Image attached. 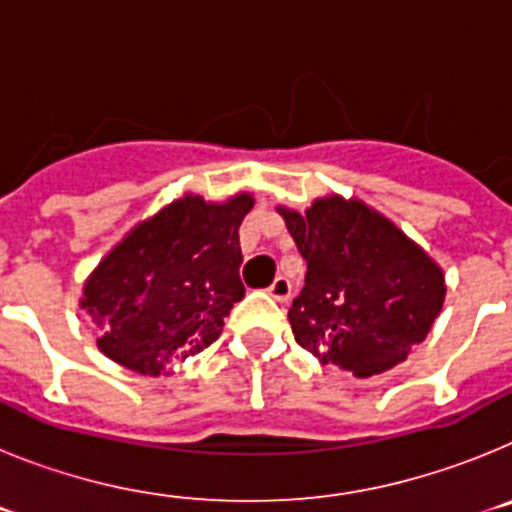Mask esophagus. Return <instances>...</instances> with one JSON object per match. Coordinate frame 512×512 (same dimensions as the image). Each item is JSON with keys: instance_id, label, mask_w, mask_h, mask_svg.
<instances>
[{"instance_id": "34e87169", "label": "esophagus", "mask_w": 512, "mask_h": 512, "mask_svg": "<svg viewBox=\"0 0 512 512\" xmlns=\"http://www.w3.org/2000/svg\"><path fill=\"white\" fill-rule=\"evenodd\" d=\"M269 295L277 302H287L292 297V284H289L287 277H277L269 284Z\"/></svg>"}]
</instances>
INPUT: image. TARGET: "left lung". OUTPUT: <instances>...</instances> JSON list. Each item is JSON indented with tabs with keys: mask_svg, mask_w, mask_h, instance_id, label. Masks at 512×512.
I'll list each match as a JSON object with an SVG mask.
<instances>
[{
	"mask_svg": "<svg viewBox=\"0 0 512 512\" xmlns=\"http://www.w3.org/2000/svg\"><path fill=\"white\" fill-rule=\"evenodd\" d=\"M279 212L307 264L289 307L295 341L361 379L408 359L446 295L436 261L361 202L328 197L305 215Z\"/></svg>",
	"mask_w": 512,
	"mask_h": 512,
	"instance_id": "left-lung-1",
	"label": "left lung"
}]
</instances>
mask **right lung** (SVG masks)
I'll use <instances>...</instances> for the list:
<instances>
[{
    "label": "right lung",
    "instance_id": "1",
    "mask_svg": "<svg viewBox=\"0 0 512 512\" xmlns=\"http://www.w3.org/2000/svg\"><path fill=\"white\" fill-rule=\"evenodd\" d=\"M251 207V194L225 205L184 197L112 248L81 300L102 328V354L158 377L215 343L246 295L238 228Z\"/></svg>",
    "mask_w": 512,
    "mask_h": 512
}]
</instances>
